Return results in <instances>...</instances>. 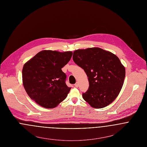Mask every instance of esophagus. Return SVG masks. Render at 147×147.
<instances>
[{
  "mask_svg": "<svg viewBox=\"0 0 147 147\" xmlns=\"http://www.w3.org/2000/svg\"><path fill=\"white\" fill-rule=\"evenodd\" d=\"M79 83L78 82H76L75 84V87H76V88H78V86H79Z\"/></svg>",
  "mask_w": 147,
  "mask_h": 147,
  "instance_id": "obj_1",
  "label": "esophagus"
}]
</instances>
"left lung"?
Segmentation results:
<instances>
[{"mask_svg":"<svg viewBox=\"0 0 147 147\" xmlns=\"http://www.w3.org/2000/svg\"><path fill=\"white\" fill-rule=\"evenodd\" d=\"M73 60L85 72L89 86L83 98L94 108H103L118 96L125 78V68L113 53L98 48L75 50Z\"/></svg>","mask_w":147,"mask_h":147,"instance_id":"8db88e82","label":"left lung"}]
</instances>
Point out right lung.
Listing matches in <instances>:
<instances>
[{
  "instance_id": "right-lung-1",
  "label": "right lung",
  "mask_w": 147,
  "mask_h": 147,
  "mask_svg": "<svg viewBox=\"0 0 147 147\" xmlns=\"http://www.w3.org/2000/svg\"><path fill=\"white\" fill-rule=\"evenodd\" d=\"M71 51L43 50L23 67L22 82L30 97L45 108H54L67 97L71 88L65 84L62 68L70 61Z\"/></svg>"
}]
</instances>
